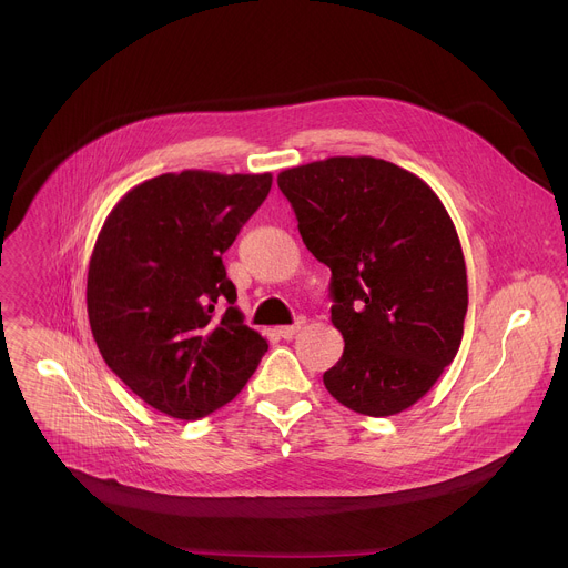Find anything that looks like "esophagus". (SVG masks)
<instances>
[{"instance_id": "obj_1", "label": "esophagus", "mask_w": 568, "mask_h": 568, "mask_svg": "<svg viewBox=\"0 0 568 568\" xmlns=\"http://www.w3.org/2000/svg\"><path fill=\"white\" fill-rule=\"evenodd\" d=\"M303 324H305V320H303V317H298L292 326H278V328H276V333H278V337H283V339H292V337L303 328Z\"/></svg>"}]
</instances>
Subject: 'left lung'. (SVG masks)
<instances>
[{"label":"left lung","mask_w":568,"mask_h":568,"mask_svg":"<svg viewBox=\"0 0 568 568\" xmlns=\"http://www.w3.org/2000/svg\"><path fill=\"white\" fill-rule=\"evenodd\" d=\"M278 187L303 244L333 272L344 353L326 389L359 415H398L430 392L462 342L469 290L453 220L426 181L372 156L290 168Z\"/></svg>","instance_id":"1"}]
</instances>
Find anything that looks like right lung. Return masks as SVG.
<instances>
[{
    "label": "right lung",
    "mask_w": 568,
    "mask_h": 568,
    "mask_svg": "<svg viewBox=\"0 0 568 568\" xmlns=\"http://www.w3.org/2000/svg\"><path fill=\"white\" fill-rule=\"evenodd\" d=\"M270 187V172L161 174L131 187L99 231L92 337L111 372L168 417L194 422L233 400L270 346L244 326L222 263Z\"/></svg>",
    "instance_id": "add662e5"
}]
</instances>
